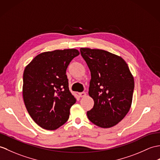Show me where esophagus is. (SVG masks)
<instances>
[{
    "mask_svg": "<svg viewBox=\"0 0 160 160\" xmlns=\"http://www.w3.org/2000/svg\"><path fill=\"white\" fill-rule=\"evenodd\" d=\"M78 95H79V96H80V98H84V97H85V96L87 95L86 92H79Z\"/></svg>",
    "mask_w": 160,
    "mask_h": 160,
    "instance_id": "obj_1",
    "label": "esophagus"
}]
</instances>
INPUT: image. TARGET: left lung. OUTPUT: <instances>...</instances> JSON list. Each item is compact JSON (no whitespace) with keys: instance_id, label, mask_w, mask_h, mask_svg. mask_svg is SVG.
<instances>
[{"instance_id":"8db88e82","label":"left lung","mask_w":160,"mask_h":160,"mask_svg":"<svg viewBox=\"0 0 160 160\" xmlns=\"http://www.w3.org/2000/svg\"><path fill=\"white\" fill-rule=\"evenodd\" d=\"M91 72L88 95L94 100L87 112L92 123L109 128L118 123L131 108L134 80L121 57L99 49L80 48Z\"/></svg>"}]
</instances>
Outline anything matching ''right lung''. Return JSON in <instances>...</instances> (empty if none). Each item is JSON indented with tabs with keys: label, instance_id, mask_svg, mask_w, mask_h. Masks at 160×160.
Listing matches in <instances>:
<instances>
[{
	"label": "right lung",
	"instance_id": "add662e5",
	"mask_svg": "<svg viewBox=\"0 0 160 160\" xmlns=\"http://www.w3.org/2000/svg\"><path fill=\"white\" fill-rule=\"evenodd\" d=\"M80 54L76 49L41 53L26 67L22 94L30 116L43 129L54 130L68 120L76 99L69 89L66 70Z\"/></svg>",
	"mask_w": 160,
	"mask_h": 160
}]
</instances>
